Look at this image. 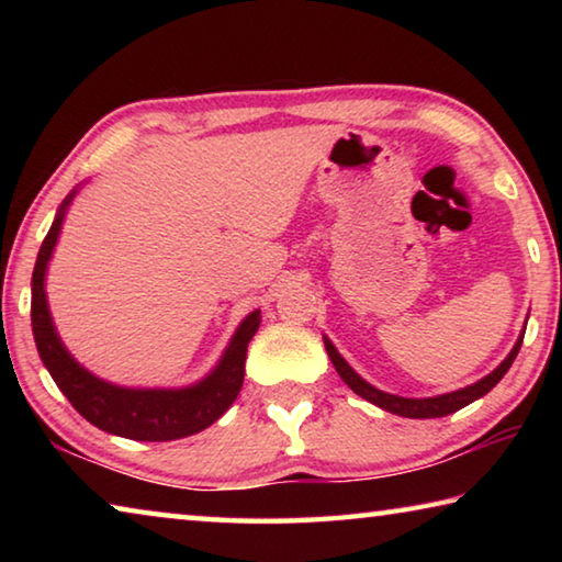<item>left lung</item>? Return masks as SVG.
Instances as JSON below:
<instances>
[{
	"instance_id": "obj_1",
	"label": "left lung",
	"mask_w": 562,
	"mask_h": 562,
	"mask_svg": "<svg viewBox=\"0 0 562 562\" xmlns=\"http://www.w3.org/2000/svg\"><path fill=\"white\" fill-rule=\"evenodd\" d=\"M522 345V337L516 341V347L510 349V355L503 359V364L496 369V372H491L486 379H481V382H475L465 389H459V392L453 394H443V396H434V398H404V396H394V394H384L374 389L372 384H367L364 379H361L355 369H351L345 359L339 357V351L331 347V341L325 339V347H327V355L331 359V364H335L337 374L345 379V384L351 389V392L364 396L367 402H372L376 406H382L384 412H392L396 416H406V418H439V416H449L453 412H459L465 404L475 402V398H481L483 394H488L493 386H496L503 374L508 372L513 359L518 357Z\"/></svg>"
}]
</instances>
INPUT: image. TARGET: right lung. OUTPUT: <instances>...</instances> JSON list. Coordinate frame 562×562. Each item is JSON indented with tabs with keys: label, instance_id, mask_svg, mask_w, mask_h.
I'll use <instances>...</instances> for the list:
<instances>
[{
	"label": "right lung",
	"instance_id": "add662e5",
	"mask_svg": "<svg viewBox=\"0 0 562 562\" xmlns=\"http://www.w3.org/2000/svg\"><path fill=\"white\" fill-rule=\"evenodd\" d=\"M69 195L54 217L52 231L46 233L40 258L32 274V329L40 357L49 369L56 386L69 398L71 406L87 422L101 431L123 436L136 441H173L193 436L215 424L240 394L245 379L247 341L260 327V312L247 315L240 329L235 331L231 347L221 359L215 372L190 389H121L101 382L87 369L76 364L69 351L56 337L49 307L44 294V272L52 258L56 237L61 231L64 211L71 203Z\"/></svg>",
	"mask_w": 562,
	"mask_h": 562
}]
</instances>
